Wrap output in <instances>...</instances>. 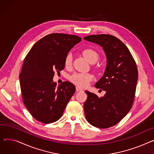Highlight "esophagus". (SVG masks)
<instances>
[{
	"label": "esophagus",
	"mask_w": 154,
	"mask_h": 154,
	"mask_svg": "<svg viewBox=\"0 0 154 154\" xmlns=\"http://www.w3.org/2000/svg\"><path fill=\"white\" fill-rule=\"evenodd\" d=\"M82 90H83V89H82V88H80L79 87H76V91H82Z\"/></svg>",
	"instance_id": "34e87169"
}]
</instances>
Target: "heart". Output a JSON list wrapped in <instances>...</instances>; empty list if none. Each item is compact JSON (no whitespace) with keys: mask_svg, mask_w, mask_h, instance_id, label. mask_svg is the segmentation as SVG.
Here are the masks:
<instances>
[{"mask_svg":"<svg viewBox=\"0 0 154 154\" xmlns=\"http://www.w3.org/2000/svg\"><path fill=\"white\" fill-rule=\"evenodd\" d=\"M82 54L87 59L90 63H95L98 59V54L92 49H85L83 51ZM72 56L70 53H68L64 60V64L66 67H70L72 64ZM93 79V75L89 73H79L76 72L72 75L70 77V80L74 84L79 87H87L90 82Z\"/></svg>","mask_w":154,"mask_h":154,"instance_id":"1","label":"heart"}]
</instances>
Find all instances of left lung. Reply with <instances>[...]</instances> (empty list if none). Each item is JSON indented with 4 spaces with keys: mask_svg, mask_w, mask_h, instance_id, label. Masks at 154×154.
<instances>
[{
    "mask_svg": "<svg viewBox=\"0 0 154 154\" xmlns=\"http://www.w3.org/2000/svg\"><path fill=\"white\" fill-rule=\"evenodd\" d=\"M84 39L103 48L107 63L103 76L95 85L106 94L99 98L85 91V116L92 126L108 128L118 123L132 108L138 78L137 66L127 46L116 37L101 34Z\"/></svg>",
    "mask_w": 154,
    "mask_h": 154,
    "instance_id": "left-lung-1",
    "label": "left lung"
}]
</instances>
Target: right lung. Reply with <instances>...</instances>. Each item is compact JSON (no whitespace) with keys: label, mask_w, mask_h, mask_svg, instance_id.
I'll use <instances>...</instances> for the list:
<instances>
[{"label":"right lung","mask_w":154,"mask_h":154,"mask_svg":"<svg viewBox=\"0 0 154 154\" xmlns=\"http://www.w3.org/2000/svg\"><path fill=\"white\" fill-rule=\"evenodd\" d=\"M81 38L62 33L49 34L33 46L25 58L19 75L23 103L30 114L39 122L48 124L62 116L75 91L66 81L57 87L54 70H63L66 55Z\"/></svg>","instance_id":"obj_1"}]
</instances>
